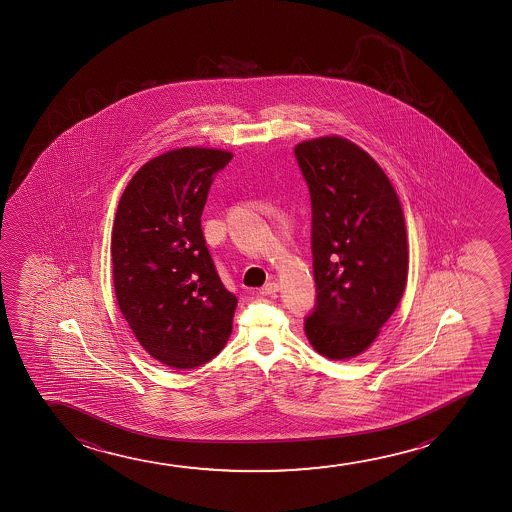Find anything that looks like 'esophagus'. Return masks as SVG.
<instances>
[{"label":"esophagus","instance_id":"34e87169","mask_svg":"<svg viewBox=\"0 0 512 512\" xmlns=\"http://www.w3.org/2000/svg\"><path fill=\"white\" fill-rule=\"evenodd\" d=\"M280 290V285L276 281H269L264 287L260 288V294L262 295H276Z\"/></svg>","mask_w":512,"mask_h":512}]
</instances>
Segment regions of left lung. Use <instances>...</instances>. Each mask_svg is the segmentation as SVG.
Here are the masks:
<instances>
[{"mask_svg": "<svg viewBox=\"0 0 512 512\" xmlns=\"http://www.w3.org/2000/svg\"><path fill=\"white\" fill-rule=\"evenodd\" d=\"M313 211L316 308L304 332L316 353L350 360L364 353L404 295L406 220L383 168L343 136L295 145Z\"/></svg>", "mask_w": 512, "mask_h": 512, "instance_id": "left-lung-1", "label": "left lung"}]
</instances>
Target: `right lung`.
I'll return each mask as SVG.
<instances>
[{
    "instance_id": "1",
    "label": "right lung",
    "mask_w": 512,
    "mask_h": 512,
    "mask_svg": "<svg viewBox=\"0 0 512 512\" xmlns=\"http://www.w3.org/2000/svg\"><path fill=\"white\" fill-rule=\"evenodd\" d=\"M232 152L183 147L145 162L112 229L115 297L138 343L161 364L194 369L224 350L238 306L218 276L201 215Z\"/></svg>"
}]
</instances>
